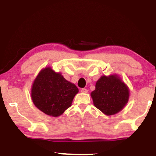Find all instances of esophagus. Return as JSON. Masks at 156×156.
<instances>
[{"instance_id":"34e87169","label":"esophagus","mask_w":156,"mask_h":156,"mask_svg":"<svg viewBox=\"0 0 156 156\" xmlns=\"http://www.w3.org/2000/svg\"><path fill=\"white\" fill-rule=\"evenodd\" d=\"M81 92L83 93H88V90L86 89V88H81Z\"/></svg>"}]
</instances>
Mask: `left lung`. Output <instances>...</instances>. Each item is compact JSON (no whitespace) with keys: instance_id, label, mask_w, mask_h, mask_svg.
<instances>
[{"instance_id":"obj_1","label":"left lung","mask_w":156,"mask_h":156,"mask_svg":"<svg viewBox=\"0 0 156 156\" xmlns=\"http://www.w3.org/2000/svg\"><path fill=\"white\" fill-rule=\"evenodd\" d=\"M94 106L107 116L121 111L128 102L130 91L116 75L102 76L90 93Z\"/></svg>"}]
</instances>
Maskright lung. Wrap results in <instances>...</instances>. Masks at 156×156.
I'll return each instance as SVG.
<instances>
[{
	"instance_id": "obj_1",
	"label": "right lung",
	"mask_w": 156,
	"mask_h": 156,
	"mask_svg": "<svg viewBox=\"0 0 156 156\" xmlns=\"http://www.w3.org/2000/svg\"><path fill=\"white\" fill-rule=\"evenodd\" d=\"M78 92V88L74 83L47 67L40 72L33 81L31 98L40 111L57 117L71 106Z\"/></svg>"
}]
</instances>
